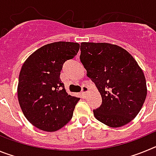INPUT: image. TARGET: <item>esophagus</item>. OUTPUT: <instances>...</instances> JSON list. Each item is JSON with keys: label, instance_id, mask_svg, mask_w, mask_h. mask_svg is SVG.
Here are the masks:
<instances>
[{"label": "esophagus", "instance_id": "obj_1", "mask_svg": "<svg viewBox=\"0 0 156 156\" xmlns=\"http://www.w3.org/2000/svg\"><path fill=\"white\" fill-rule=\"evenodd\" d=\"M89 92V88L87 87V86H83L82 87V94L83 95H87V93Z\"/></svg>", "mask_w": 156, "mask_h": 156}]
</instances>
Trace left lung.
<instances>
[{
  "label": "left lung",
  "mask_w": 156,
  "mask_h": 156,
  "mask_svg": "<svg viewBox=\"0 0 156 156\" xmlns=\"http://www.w3.org/2000/svg\"><path fill=\"white\" fill-rule=\"evenodd\" d=\"M80 59L95 83L102 102L94 109L98 121L110 127L127 124L139 113L147 96L146 80L134 58L109 43L83 42Z\"/></svg>",
  "instance_id": "1"
}]
</instances>
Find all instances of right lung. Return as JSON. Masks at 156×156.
<instances>
[{
    "mask_svg": "<svg viewBox=\"0 0 156 156\" xmlns=\"http://www.w3.org/2000/svg\"><path fill=\"white\" fill-rule=\"evenodd\" d=\"M79 49L78 43H51L31 54L22 66L17 88L19 105L27 120L41 130H58L73 117L80 98L66 92L60 73L65 62L73 58Z\"/></svg>",
    "mask_w": 156,
    "mask_h": 156,
    "instance_id": "1",
    "label": "right lung"
}]
</instances>
